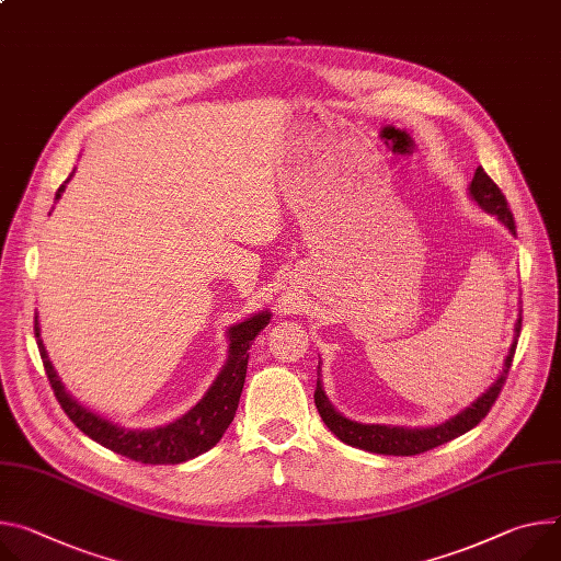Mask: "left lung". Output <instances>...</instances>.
Here are the masks:
<instances>
[{"label":"left lung","instance_id":"8db88e82","mask_svg":"<svg viewBox=\"0 0 561 561\" xmlns=\"http://www.w3.org/2000/svg\"><path fill=\"white\" fill-rule=\"evenodd\" d=\"M470 194L474 196V201L483 210H488L490 215H496L507 230L513 234H517V226H515V217L511 213V206L503 196V192L499 190V185L483 172V168H477L474 179L470 183ZM522 331V320H517V333ZM515 348L517 344L511 346V353L505 358V367L499 376V380L477 400L472 402V407H468L466 412H461L458 416L449 419L447 423L438 425V427H427V430H404V427H387V425H363V423H353L344 416H340L333 407L329 404L320 380H318V389H316V407L322 416V421L327 423V427L344 443L360 447L367 451H376V454H391V456H414V454H423L430 451L456 436H461L466 432H470L472 427H477L488 412L492 410V404L496 402L507 371L513 367V358H515ZM320 369V367H318Z\"/></svg>","mask_w":561,"mask_h":561}]
</instances>
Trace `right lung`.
Masks as SVG:
<instances>
[{"label":"right lung","instance_id":"right-lung-1","mask_svg":"<svg viewBox=\"0 0 561 561\" xmlns=\"http://www.w3.org/2000/svg\"><path fill=\"white\" fill-rule=\"evenodd\" d=\"M67 181L58 187L56 198H60ZM271 313L264 311L260 316H252L243 320L241 324L232 327L228 331L230 335V353H228V363L210 391L206 393L194 410H190L183 419L157 427V430H123L112 425L110 421L98 419L91 414L84 407H80L62 387L58 380L54 367L48 363V355L44 351L42 340H37V348L42 355V363L46 369V378L50 389H54L60 407L65 414L71 419V423L87 434L91 440L100 443L103 447L131 458L136 463H147V466H176L183 461H190V458L208 451L215 447L228 425L232 423L241 389L245 382V369H248V348L252 340L257 337V333L268 324ZM35 337H39V327H37V316H35Z\"/></svg>","mask_w":561,"mask_h":561}]
</instances>
